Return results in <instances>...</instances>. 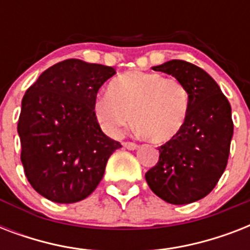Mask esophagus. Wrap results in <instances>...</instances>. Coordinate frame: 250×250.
Listing matches in <instances>:
<instances>
[{"label":"esophagus","instance_id":"esophagus-1","mask_svg":"<svg viewBox=\"0 0 250 250\" xmlns=\"http://www.w3.org/2000/svg\"><path fill=\"white\" fill-rule=\"evenodd\" d=\"M123 146L129 149V150H135V149L139 148V145H137L136 143H132V141H125V143H123Z\"/></svg>","mask_w":250,"mask_h":250}]
</instances>
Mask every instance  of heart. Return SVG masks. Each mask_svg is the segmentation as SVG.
<instances>
[{
  "label": "heart",
  "mask_w": 250,
  "mask_h": 250,
  "mask_svg": "<svg viewBox=\"0 0 250 250\" xmlns=\"http://www.w3.org/2000/svg\"><path fill=\"white\" fill-rule=\"evenodd\" d=\"M109 94L97 98L94 114L102 127L117 136L132 122L153 143L178 136L189 114L190 94L176 78L157 72L129 71L110 83Z\"/></svg>",
  "instance_id": "1"
}]
</instances>
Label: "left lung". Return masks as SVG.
Masks as SVG:
<instances>
[{"label": "left lung", "mask_w": 250, "mask_h": 250, "mask_svg": "<svg viewBox=\"0 0 250 250\" xmlns=\"http://www.w3.org/2000/svg\"><path fill=\"white\" fill-rule=\"evenodd\" d=\"M153 70L182 80L190 107L180 133L158 148L160 160L145 179L164 201L186 205L208 196L225 172L233 135L231 105L215 80L196 64L172 60Z\"/></svg>", "instance_id": "8db88e82"}]
</instances>
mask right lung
<instances>
[{
  "label": "right lung",
  "mask_w": 250,
  "mask_h": 250,
  "mask_svg": "<svg viewBox=\"0 0 250 250\" xmlns=\"http://www.w3.org/2000/svg\"><path fill=\"white\" fill-rule=\"evenodd\" d=\"M114 74L104 64L62 61L45 70L21 100V164L33 189L50 201L88 197L109 157L122 148L102 132L94 114L98 89Z\"/></svg>",
  "instance_id": "obj_1"
}]
</instances>
